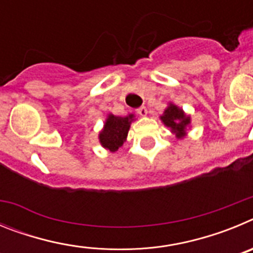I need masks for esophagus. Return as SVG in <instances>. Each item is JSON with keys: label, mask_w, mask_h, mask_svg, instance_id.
<instances>
[{"label": "esophagus", "mask_w": 253, "mask_h": 253, "mask_svg": "<svg viewBox=\"0 0 253 253\" xmlns=\"http://www.w3.org/2000/svg\"><path fill=\"white\" fill-rule=\"evenodd\" d=\"M137 113L139 114L140 116H146L148 114V110H147L146 106H140L139 109H137Z\"/></svg>", "instance_id": "34e87169"}]
</instances>
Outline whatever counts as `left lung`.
<instances>
[{"instance_id":"left-lung-1","label":"left lung","mask_w":253,"mask_h":253,"mask_svg":"<svg viewBox=\"0 0 253 253\" xmlns=\"http://www.w3.org/2000/svg\"><path fill=\"white\" fill-rule=\"evenodd\" d=\"M161 120L167 128L171 129L172 133L176 134L177 138H182L186 135V128L191 123L190 116L186 115L182 109H180L172 102H169L163 115L161 116Z\"/></svg>"}]
</instances>
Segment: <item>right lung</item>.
Listing matches in <instances>:
<instances>
[{"instance_id": "add662e5", "label": "right lung", "mask_w": 253, "mask_h": 253, "mask_svg": "<svg viewBox=\"0 0 253 253\" xmlns=\"http://www.w3.org/2000/svg\"><path fill=\"white\" fill-rule=\"evenodd\" d=\"M133 120V114H129L128 116H115L113 114H109L104 128L99 134L101 146L110 152L118 151L123 146V143L126 140L129 128Z\"/></svg>"}]
</instances>
